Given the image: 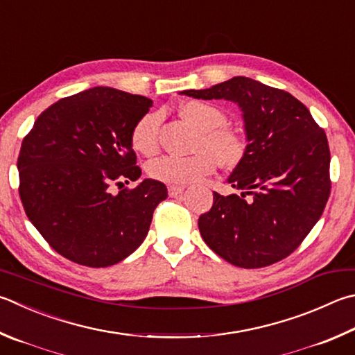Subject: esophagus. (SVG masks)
<instances>
[{"instance_id": "obj_1", "label": "esophagus", "mask_w": 355, "mask_h": 355, "mask_svg": "<svg viewBox=\"0 0 355 355\" xmlns=\"http://www.w3.org/2000/svg\"><path fill=\"white\" fill-rule=\"evenodd\" d=\"M183 191H184V186H169V189H167L169 197H178Z\"/></svg>"}]
</instances>
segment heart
<instances>
[{"label":"heart","mask_w":355,"mask_h":355,"mask_svg":"<svg viewBox=\"0 0 355 355\" xmlns=\"http://www.w3.org/2000/svg\"><path fill=\"white\" fill-rule=\"evenodd\" d=\"M183 118L198 132L194 155H164L153 159L147 167L149 175L166 184H188L216 171L217 161L223 167H236L247 153L242 135L225 125L227 114L220 107L205 101H189L180 108ZM159 116L146 114L132 132V146L143 155H152L158 149Z\"/></svg>","instance_id":"1"}]
</instances>
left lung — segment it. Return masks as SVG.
<instances>
[{"label": "left lung", "instance_id": "obj_1", "mask_svg": "<svg viewBox=\"0 0 355 355\" xmlns=\"http://www.w3.org/2000/svg\"><path fill=\"white\" fill-rule=\"evenodd\" d=\"M182 94L234 102L247 135V153L228 178L241 196L214 192L212 208L198 218L203 241L236 267L284 259L311 233L331 194L324 130L292 94L250 77Z\"/></svg>", "mask_w": 355, "mask_h": 355}]
</instances>
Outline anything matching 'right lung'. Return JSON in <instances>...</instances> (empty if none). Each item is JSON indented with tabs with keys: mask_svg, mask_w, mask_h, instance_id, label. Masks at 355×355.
Returning a JSON list of instances; mask_svg holds the SVG:
<instances>
[{
	"mask_svg": "<svg viewBox=\"0 0 355 355\" xmlns=\"http://www.w3.org/2000/svg\"><path fill=\"white\" fill-rule=\"evenodd\" d=\"M150 107L144 96L94 87L57 101L24 137L17 167L26 216L67 259L114 266L149 233L164 183L122 186L141 177L132 132Z\"/></svg>",
	"mask_w": 355,
	"mask_h": 355,
	"instance_id": "obj_1",
	"label": "right lung"
}]
</instances>
